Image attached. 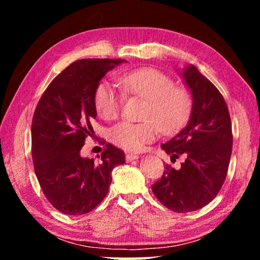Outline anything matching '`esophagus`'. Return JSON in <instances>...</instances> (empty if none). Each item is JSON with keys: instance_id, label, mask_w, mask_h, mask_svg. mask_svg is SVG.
Wrapping results in <instances>:
<instances>
[{"instance_id": "esophagus-1", "label": "esophagus", "mask_w": 260, "mask_h": 260, "mask_svg": "<svg viewBox=\"0 0 260 260\" xmlns=\"http://www.w3.org/2000/svg\"><path fill=\"white\" fill-rule=\"evenodd\" d=\"M139 156L134 155V153H126V161H132L138 159Z\"/></svg>"}]
</instances>
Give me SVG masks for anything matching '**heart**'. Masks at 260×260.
I'll list each match as a JSON object with an SVG mask.
<instances>
[{
	"label": "heart",
	"mask_w": 260,
	"mask_h": 260,
	"mask_svg": "<svg viewBox=\"0 0 260 260\" xmlns=\"http://www.w3.org/2000/svg\"><path fill=\"white\" fill-rule=\"evenodd\" d=\"M119 85L126 94L147 101L144 122L120 121L110 132L111 141L125 150L140 151L156 139L157 129L164 135L177 133L190 116L192 101L186 90L175 88L173 80L155 69H140L124 73ZM124 102L116 85L102 81L95 93L96 110L105 120L114 119Z\"/></svg>",
	"instance_id": "obj_1"
}]
</instances>
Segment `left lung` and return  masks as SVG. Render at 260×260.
<instances>
[{
  "mask_svg": "<svg viewBox=\"0 0 260 260\" xmlns=\"http://www.w3.org/2000/svg\"><path fill=\"white\" fill-rule=\"evenodd\" d=\"M190 91L192 108L187 125L161 149L171 160L183 156L180 169L165 165L162 177L151 186L167 209L192 212L209 204L221 189L230 165L233 135L231 117L222 95L196 67L179 72Z\"/></svg>",
  "mask_w": 260,
  "mask_h": 260,
  "instance_id": "1",
  "label": "left lung"
}]
</instances>
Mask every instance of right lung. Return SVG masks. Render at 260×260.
I'll return each mask as SVG.
<instances>
[{
	"label": "right lung",
	"instance_id": "1",
	"mask_svg": "<svg viewBox=\"0 0 260 260\" xmlns=\"http://www.w3.org/2000/svg\"><path fill=\"white\" fill-rule=\"evenodd\" d=\"M125 59L88 58L72 63L43 93L32 121L34 171L54 208L70 215L90 212L109 191L114 167L125 152L107 144L101 161L83 158L80 150L90 122L98 116L95 93L100 81Z\"/></svg>",
	"mask_w": 260,
	"mask_h": 260
}]
</instances>
